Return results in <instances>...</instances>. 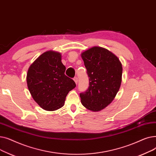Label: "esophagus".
Instances as JSON below:
<instances>
[{
    "instance_id": "obj_1",
    "label": "esophagus",
    "mask_w": 156,
    "mask_h": 156,
    "mask_svg": "<svg viewBox=\"0 0 156 156\" xmlns=\"http://www.w3.org/2000/svg\"><path fill=\"white\" fill-rule=\"evenodd\" d=\"M73 80H74V81H75V82L77 84V83H78V78L76 76V77H75L73 78Z\"/></svg>"
}]
</instances>
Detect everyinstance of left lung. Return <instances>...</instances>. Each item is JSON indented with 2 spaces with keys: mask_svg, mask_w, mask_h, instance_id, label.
Wrapping results in <instances>:
<instances>
[{
  "mask_svg": "<svg viewBox=\"0 0 156 156\" xmlns=\"http://www.w3.org/2000/svg\"><path fill=\"white\" fill-rule=\"evenodd\" d=\"M89 79V87L80 94L81 104L89 110L99 111L111 103L121 83L122 65L108 50L94 47L81 54Z\"/></svg>",
  "mask_w": 156,
  "mask_h": 156,
  "instance_id": "left-lung-1",
  "label": "left lung"
}]
</instances>
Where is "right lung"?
Wrapping results in <instances>:
<instances>
[{
    "label": "right lung",
    "instance_id": "1",
    "mask_svg": "<svg viewBox=\"0 0 156 156\" xmlns=\"http://www.w3.org/2000/svg\"><path fill=\"white\" fill-rule=\"evenodd\" d=\"M65 71L61 54L54 51L44 52L30 66L27 76L28 88L42 109L55 111L62 108L68 94L76 87Z\"/></svg>",
    "mask_w": 156,
    "mask_h": 156
}]
</instances>
